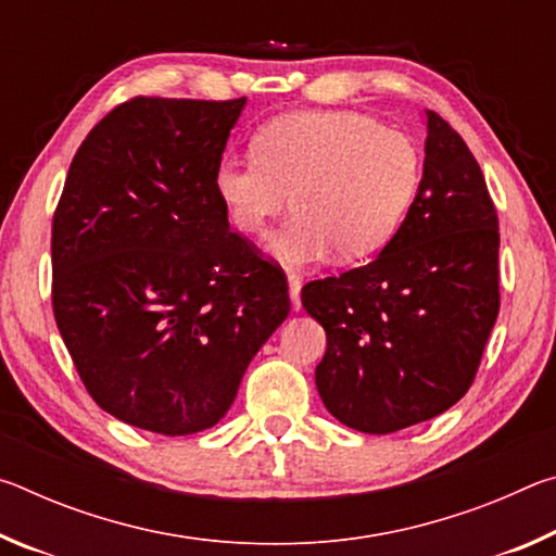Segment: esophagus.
Wrapping results in <instances>:
<instances>
[{
  "label": "esophagus",
  "mask_w": 556,
  "mask_h": 556,
  "mask_svg": "<svg viewBox=\"0 0 556 556\" xmlns=\"http://www.w3.org/2000/svg\"><path fill=\"white\" fill-rule=\"evenodd\" d=\"M287 281H289L291 306H294V312H299V308H301V277L296 275V271H289Z\"/></svg>",
  "instance_id": "34e87169"
}]
</instances>
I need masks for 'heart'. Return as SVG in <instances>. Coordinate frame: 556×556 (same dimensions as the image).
Returning <instances> with one entry per match:
<instances>
[{"label": "heart", "instance_id": "heart-1", "mask_svg": "<svg viewBox=\"0 0 556 556\" xmlns=\"http://www.w3.org/2000/svg\"><path fill=\"white\" fill-rule=\"evenodd\" d=\"M250 159L225 156L215 195L235 230L257 238L285 211L271 240L289 265H314L333 250L361 262L388 244L417 195L421 154L414 139L348 110L289 112L252 139Z\"/></svg>", "mask_w": 556, "mask_h": 556}]
</instances>
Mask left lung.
<instances>
[{
  "mask_svg": "<svg viewBox=\"0 0 556 556\" xmlns=\"http://www.w3.org/2000/svg\"><path fill=\"white\" fill-rule=\"evenodd\" d=\"M425 149L419 191L380 257L301 289L326 331L318 394L365 434L419 425L464 397L501 308V232L481 166L437 112Z\"/></svg>",
  "mask_w": 556,
  "mask_h": 556,
  "instance_id": "left-lung-1",
  "label": "left lung"
}]
</instances>
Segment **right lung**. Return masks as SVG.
<instances>
[{"label":"right lung","instance_id":"1","mask_svg":"<svg viewBox=\"0 0 556 556\" xmlns=\"http://www.w3.org/2000/svg\"><path fill=\"white\" fill-rule=\"evenodd\" d=\"M242 108L122 102L75 152L53 213L51 301L75 370L112 417L164 437L218 425L291 308L213 188Z\"/></svg>","mask_w":556,"mask_h":556}]
</instances>
